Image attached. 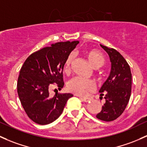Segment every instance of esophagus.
<instances>
[{"label": "esophagus", "mask_w": 147, "mask_h": 147, "mask_svg": "<svg viewBox=\"0 0 147 147\" xmlns=\"http://www.w3.org/2000/svg\"><path fill=\"white\" fill-rule=\"evenodd\" d=\"M81 99L84 102H89V101H90L91 100H92V99H91V98H85V97L81 98Z\"/></svg>", "instance_id": "1"}]
</instances>
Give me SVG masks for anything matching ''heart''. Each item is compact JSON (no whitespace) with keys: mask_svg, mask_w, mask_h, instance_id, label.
Masks as SVG:
<instances>
[{"mask_svg":"<svg viewBox=\"0 0 147 147\" xmlns=\"http://www.w3.org/2000/svg\"><path fill=\"white\" fill-rule=\"evenodd\" d=\"M86 58L92 67L94 69L98 68L103 65L105 63V58L101 53L95 50H90L86 52ZM75 58V54L71 53L66 58L64 65V70L68 72L70 65ZM67 89L71 92L79 96H86L94 89V84L89 80L75 77L71 79L67 85Z\"/></svg>","mask_w":147,"mask_h":147,"instance_id":"b5f03b06","label":"heart"}]
</instances>
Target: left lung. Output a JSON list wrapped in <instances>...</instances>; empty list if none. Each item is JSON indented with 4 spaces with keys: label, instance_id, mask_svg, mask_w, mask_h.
<instances>
[{
    "label": "left lung",
    "instance_id": "8db88e82",
    "mask_svg": "<svg viewBox=\"0 0 147 147\" xmlns=\"http://www.w3.org/2000/svg\"><path fill=\"white\" fill-rule=\"evenodd\" d=\"M109 55L111 63L110 75L100 89V96L105 94L106 102L96 118L110 122L118 118L129 102L132 88L130 67L123 55L114 49L100 44Z\"/></svg>",
    "mask_w": 147,
    "mask_h": 147
}]
</instances>
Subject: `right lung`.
I'll return each mask as SVG.
<instances>
[{"label":"right lung","instance_id":"add662e5","mask_svg":"<svg viewBox=\"0 0 147 147\" xmlns=\"http://www.w3.org/2000/svg\"><path fill=\"white\" fill-rule=\"evenodd\" d=\"M78 44V41L56 43L31 54L24 61L18 80V94L26 113L37 124L55 121L73 96L57 92L51 97L49 89L53 83L59 89L63 87L65 62Z\"/></svg>","mask_w":147,"mask_h":147}]
</instances>
